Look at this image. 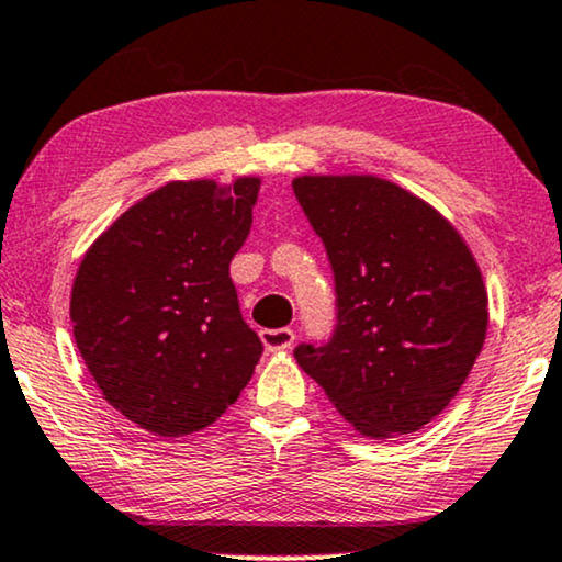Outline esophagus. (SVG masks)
<instances>
[{"mask_svg": "<svg viewBox=\"0 0 562 562\" xmlns=\"http://www.w3.org/2000/svg\"><path fill=\"white\" fill-rule=\"evenodd\" d=\"M259 336H261V344H265L269 351L290 349L295 341L293 328H261Z\"/></svg>", "mask_w": 562, "mask_h": 562, "instance_id": "34e87169", "label": "esophagus"}]
</instances>
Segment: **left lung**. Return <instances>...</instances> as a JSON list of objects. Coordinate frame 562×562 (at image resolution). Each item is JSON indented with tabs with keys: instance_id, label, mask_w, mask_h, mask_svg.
I'll list each match as a JSON object with an SVG mask.
<instances>
[{
	"instance_id": "obj_1",
	"label": "left lung",
	"mask_w": 562,
	"mask_h": 562,
	"mask_svg": "<svg viewBox=\"0 0 562 562\" xmlns=\"http://www.w3.org/2000/svg\"><path fill=\"white\" fill-rule=\"evenodd\" d=\"M293 190L326 246L336 328L295 359L362 437L414 434L450 406L481 355L488 293L458 228L375 175H303Z\"/></svg>"
}]
</instances>
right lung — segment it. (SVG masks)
Masks as SVG:
<instances>
[{"instance_id":"right-lung-1","label":"right lung","mask_w":562,"mask_h":562,"mask_svg":"<svg viewBox=\"0 0 562 562\" xmlns=\"http://www.w3.org/2000/svg\"><path fill=\"white\" fill-rule=\"evenodd\" d=\"M259 177L169 182L131 205L89 246L71 288L79 355L104 401L159 437L226 414L254 375L228 267L251 228Z\"/></svg>"}]
</instances>
